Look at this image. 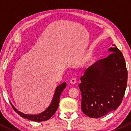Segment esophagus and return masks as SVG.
Here are the masks:
<instances>
[{
    "label": "esophagus",
    "instance_id": "esophagus-1",
    "mask_svg": "<svg viewBox=\"0 0 131 131\" xmlns=\"http://www.w3.org/2000/svg\"><path fill=\"white\" fill-rule=\"evenodd\" d=\"M70 83L71 84H75L76 83V78H72L70 80Z\"/></svg>",
    "mask_w": 131,
    "mask_h": 131
}]
</instances>
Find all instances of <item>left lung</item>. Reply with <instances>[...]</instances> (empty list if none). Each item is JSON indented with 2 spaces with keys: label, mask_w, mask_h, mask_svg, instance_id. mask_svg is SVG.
<instances>
[{
  "label": "left lung",
  "mask_w": 131,
  "mask_h": 131,
  "mask_svg": "<svg viewBox=\"0 0 131 131\" xmlns=\"http://www.w3.org/2000/svg\"><path fill=\"white\" fill-rule=\"evenodd\" d=\"M108 57L95 62L80 78L81 109L92 118H99L116 110L126 88L128 71L122 53L113 45Z\"/></svg>",
  "instance_id": "obj_1"
}]
</instances>
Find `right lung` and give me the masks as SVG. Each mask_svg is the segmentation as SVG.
<instances>
[{
  "label": "right lung",
  "instance_id": "right-lung-1",
  "mask_svg": "<svg viewBox=\"0 0 131 131\" xmlns=\"http://www.w3.org/2000/svg\"><path fill=\"white\" fill-rule=\"evenodd\" d=\"M66 85H67V83H66V82H64V83L58 85V86L56 88L52 100V102L50 104L49 106L45 110L41 113L37 114H24L22 112H19V111L18 110L17 108H15L11 103H10V104H11L12 107H13L15 112L17 113V114H18L19 116H21L22 117L25 118V119L35 122H43L48 121V120H49L50 118L55 114V112H56L57 108H58L59 103H60V95L64 89L66 88Z\"/></svg>",
  "mask_w": 131,
  "mask_h": 131
}]
</instances>
